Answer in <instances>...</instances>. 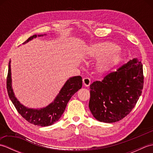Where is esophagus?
<instances>
[{
	"instance_id": "obj_1",
	"label": "esophagus",
	"mask_w": 153,
	"mask_h": 153,
	"mask_svg": "<svg viewBox=\"0 0 153 153\" xmlns=\"http://www.w3.org/2000/svg\"><path fill=\"white\" fill-rule=\"evenodd\" d=\"M83 83L85 87H89L91 84V80L88 77H84L83 79Z\"/></svg>"
}]
</instances>
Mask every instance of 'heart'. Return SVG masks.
Returning a JSON list of instances; mask_svg holds the SVG:
<instances>
[{
	"mask_svg": "<svg viewBox=\"0 0 153 153\" xmlns=\"http://www.w3.org/2000/svg\"><path fill=\"white\" fill-rule=\"evenodd\" d=\"M119 49L116 44L105 42L91 45L87 49L86 55L90 59L102 58L97 64L96 71L99 75H104L108 73L121 60Z\"/></svg>",
	"mask_w": 153,
	"mask_h": 153,
	"instance_id": "1",
	"label": "heart"
}]
</instances>
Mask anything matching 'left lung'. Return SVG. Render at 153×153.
Here are the masks:
<instances>
[{
  "instance_id": "8db88e82",
  "label": "left lung",
  "mask_w": 153,
  "mask_h": 153,
  "mask_svg": "<svg viewBox=\"0 0 153 153\" xmlns=\"http://www.w3.org/2000/svg\"><path fill=\"white\" fill-rule=\"evenodd\" d=\"M141 60L134 58L90 85L89 107L99 122H118L128 115L141 96L144 83Z\"/></svg>"
}]
</instances>
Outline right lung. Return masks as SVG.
<instances>
[{
    "label": "right lung",
    "instance_id": "1",
    "mask_svg": "<svg viewBox=\"0 0 153 153\" xmlns=\"http://www.w3.org/2000/svg\"><path fill=\"white\" fill-rule=\"evenodd\" d=\"M38 35V36H41ZM37 37V35L28 38L24 43ZM82 87V78L81 76H74L68 79L64 84L60 91L49 105L40 109L28 108L19 102L14 95L12 88L10 61L8 64V76L6 78V88L8 96L17 110L18 113L25 120L32 124L39 126H48L53 125L60 118L64 113L67 104L71 97Z\"/></svg>",
    "mask_w": 153,
    "mask_h": 153
}]
</instances>
